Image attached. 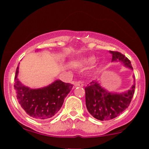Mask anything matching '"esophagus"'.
<instances>
[{
    "instance_id": "1",
    "label": "esophagus",
    "mask_w": 149,
    "mask_h": 149,
    "mask_svg": "<svg viewBox=\"0 0 149 149\" xmlns=\"http://www.w3.org/2000/svg\"><path fill=\"white\" fill-rule=\"evenodd\" d=\"M74 85L75 87H83L84 86V82L78 80V81H76V83H74Z\"/></svg>"
}]
</instances>
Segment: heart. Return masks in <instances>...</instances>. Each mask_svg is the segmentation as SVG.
<instances>
[{
    "mask_svg": "<svg viewBox=\"0 0 149 149\" xmlns=\"http://www.w3.org/2000/svg\"><path fill=\"white\" fill-rule=\"evenodd\" d=\"M94 60L93 58H88V59H81V60L79 61V64H82V65H86V64H90L94 63Z\"/></svg>",
    "mask_w": 149,
    "mask_h": 149,
    "instance_id": "obj_1",
    "label": "heart"
}]
</instances>
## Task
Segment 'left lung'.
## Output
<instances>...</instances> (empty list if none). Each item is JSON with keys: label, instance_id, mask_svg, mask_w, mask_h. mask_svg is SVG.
<instances>
[{"label": "left lung", "instance_id": "8db88e82", "mask_svg": "<svg viewBox=\"0 0 149 149\" xmlns=\"http://www.w3.org/2000/svg\"><path fill=\"white\" fill-rule=\"evenodd\" d=\"M112 54L111 62H120L124 66L133 70L131 62L125 56L118 52L109 51ZM133 85L128 90L115 92L101 86L97 79L85 87V104L88 112L99 120H109L115 118L124 111L130 104L134 93L135 79L133 75Z\"/></svg>", "mask_w": 149, "mask_h": 149}]
</instances>
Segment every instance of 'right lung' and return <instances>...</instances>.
Masks as SVG:
<instances>
[{
	"mask_svg": "<svg viewBox=\"0 0 149 149\" xmlns=\"http://www.w3.org/2000/svg\"><path fill=\"white\" fill-rule=\"evenodd\" d=\"M18 73L19 65L14 85L19 104L29 116L39 120L55 116L73 88L70 83L56 80L43 88L32 89L22 84L17 78Z\"/></svg>",
	"mask_w": 149,
	"mask_h": 149,
	"instance_id": "right-lung-1",
	"label": "right lung"
}]
</instances>
